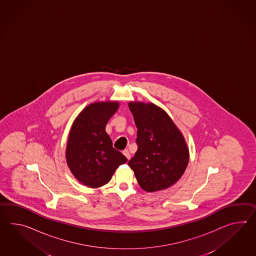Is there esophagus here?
I'll return each mask as SVG.
<instances>
[{"mask_svg":"<svg viewBox=\"0 0 256 256\" xmlns=\"http://www.w3.org/2000/svg\"><path fill=\"white\" fill-rule=\"evenodd\" d=\"M123 154H124V156L126 157V159H128V160H130V159L131 156L130 152V150H123Z\"/></svg>","mask_w":256,"mask_h":256,"instance_id":"1","label":"esophagus"}]
</instances>
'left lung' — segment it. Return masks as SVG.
Instances as JSON below:
<instances>
[{
	"instance_id": "left-lung-1",
	"label": "left lung",
	"mask_w": 256,
	"mask_h": 256,
	"mask_svg": "<svg viewBox=\"0 0 256 256\" xmlns=\"http://www.w3.org/2000/svg\"><path fill=\"white\" fill-rule=\"evenodd\" d=\"M128 107L138 128V150L128 166L138 185L147 192L171 187L188 164L185 138L161 107L142 102H130Z\"/></svg>"
}]
</instances>
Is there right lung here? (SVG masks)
Returning <instances> with one entry per match:
<instances>
[{
    "instance_id": "1",
    "label": "right lung",
    "mask_w": 256,
    "mask_h": 256,
    "mask_svg": "<svg viewBox=\"0 0 256 256\" xmlns=\"http://www.w3.org/2000/svg\"><path fill=\"white\" fill-rule=\"evenodd\" d=\"M118 102H96L76 118L69 132L66 159L71 173L87 187L100 188L111 180L119 166L128 159L112 147L106 133L109 119L118 111Z\"/></svg>"
}]
</instances>
